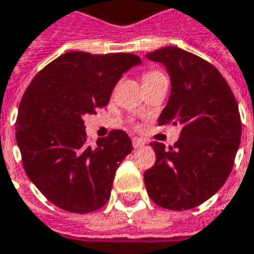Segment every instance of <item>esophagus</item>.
Returning a JSON list of instances; mask_svg holds the SVG:
<instances>
[{"label": "esophagus", "instance_id": "34e87169", "mask_svg": "<svg viewBox=\"0 0 254 254\" xmlns=\"http://www.w3.org/2000/svg\"><path fill=\"white\" fill-rule=\"evenodd\" d=\"M145 145V141L142 139V138H136V136H134L132 138V146L135 147V149H138V147H142Z\"/></svg>", "mask_w": 254, "mask_h": 254}]
</instances>
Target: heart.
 <instances>
[{
    "mask_svg": "<svg viewBox=\"0 0 254 254\" xmlns=\"http://www.w3.org/2000/svg\"><path fill=\"white\" fill-rule=\"evenodd\" d=\"M157 72V71H152V72H147V73H145V75H143V76H147V75H152V73H156Z\"/></svg>",
    "mask_w": 254,
    "mask_h": 254,
    "instance_id": "b5f03b06",
    "label": "heart"
}]
</instances>
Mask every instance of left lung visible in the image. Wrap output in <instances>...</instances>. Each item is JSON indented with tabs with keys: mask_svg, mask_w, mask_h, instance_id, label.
<instances>
[{
	"mask_svg": "<svg viewBox=\"0 0 254 254\" xmlns=\"http://www.w3.org/2000/svg\"><path fill=\"white\" fill-rule=\"evenodd\" d=\"M171 79V94L159 126L181 124L170 149L152 142L156 163L143 174L154 204L186 210L210 198L227 181L238 152L242 124L230 86L210 63L175 46L147 53Z\"/></svg>",
	"mask_w": 254,
	"mask_h": 254,
	"instance_id": "8db88e82",
	"label": "left lung"
}]
</instances>
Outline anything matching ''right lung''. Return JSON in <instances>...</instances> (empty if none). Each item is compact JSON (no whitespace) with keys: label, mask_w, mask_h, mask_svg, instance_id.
Here are the masks:
<instances>
[{"label":"right lung","mask_w":254,"mask_h":254,"mask_svg":"<svg viewBox=\"0 0 254 254\" xmlns=\"http://www.w3.org/2000/svg\"><path fill=\"white\" fill-rule=\"evenodd\" d=\"M141 64L131 53L68 52L41 69L23 95L16 141L30 181L52 204L73 213L100 209L116 170L131 153L122 130L87 145L83 118L107 107L126 71Z\"/></svg>","instance_id":"right-lung-1"}]
</instances>
